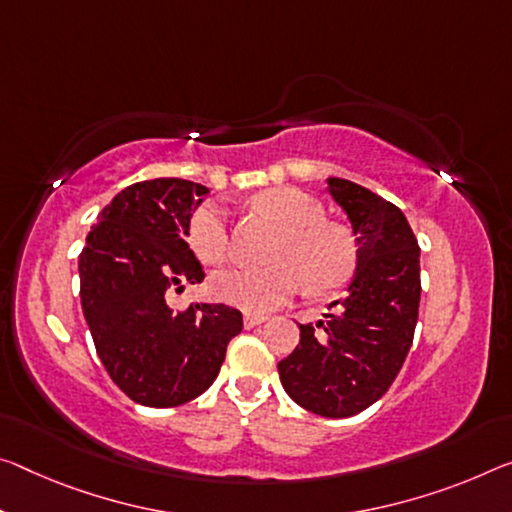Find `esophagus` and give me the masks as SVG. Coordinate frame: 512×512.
Here are the masks:
<instances>
[{"label": "esophagus", "instance_id": "34e87169", "mask_svg": "<svg viewBox=\"0 0 512 512\" xmlns=\"http://www.w3.org/2000/svg\"><path fill=\"white\" fill-rule=\"evenodd\" d=\"M266 321V314H243V326H246L248 330L255 328V326H262V323Z\"/></svg>", "mask_w": 512, "mask_h": 512}]
</instances>
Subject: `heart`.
Masks as SVG:
<instances>
[{"label":"heart","mask_w":512,"mask_h":512,"mask_svg":"<svg viewBox=\"0 0 512 512\" xmlns=\"http://www.w3.org/2000/svg\"><path fill=\"white\" fill-rule=\"evenodd\" d=\"M255 207L278 223L282 237L269 269H234L214 275L212 294L243 312L264 314L305 287L321 294L353 271V243L342 227L323 221V207L294 186L259 193ZM186 237L205 264H223L232 253L230 223L221 205L205 202L191 212Z\"/></svg>","instance_id":"heart-1"}]
</instances>
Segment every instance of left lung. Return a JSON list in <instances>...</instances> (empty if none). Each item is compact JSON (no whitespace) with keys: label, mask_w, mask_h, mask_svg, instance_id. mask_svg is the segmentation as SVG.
I'll use <instances>...</instances> for the list:
<instances>
[{"label":"left lung","mask_w":512,"mask_h":512,"mask_svg":"<svg viewBox=\"0 0 512 512\" xmlns=\"http://www.w3.org/2000/svg\"><path fill=\"white\" fill-rule=\"evenodd\" d=\"M358 243V269L326 319L300 326L278 362L285 392L314 415L344 419L383 396L405 362L419 316V243L403 212L364 186L330 177Z\"/></svg>","instance_id":"left-lung-1"}]
</instances>
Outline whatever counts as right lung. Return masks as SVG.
Masks as SVG:
<instances>
[{"label":"right lung","instance_id":"obj_1","mask_svg":"<svg viewBox=\"0 0 512 512\" xmlns=\"http://www.w3.org/2000/svg\"><path fill=\"white\" fill-rule=\"evenodd\" d=\"M207 186L159 177L127 186L97 214L79 255L81 310L104 369L129 399L175 408L214 383L243 316L223 303L173 312L170 291L202 282L184 241Z\"/></svg>","mask_w":512,"mask_h":512}]
</instances>
